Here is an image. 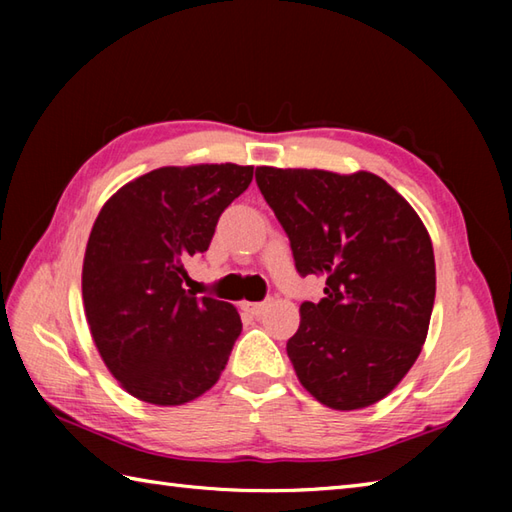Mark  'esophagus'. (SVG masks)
<instances>
[{"instance_id": "34e87169", "label": "esophagus", "mask_w": 512, "mask_h": 512, "mask_svg": "<svg viewBox=\"0 0 512 512\" xmlns=\"http://www.w3.org/2000/svg\"><path fill=\"white\" fill-rule=\"evenodd\" d=\"M242 310L250 317H262L264 310H266V303H259V301H242Z\"/></svg>"}]
</instances>
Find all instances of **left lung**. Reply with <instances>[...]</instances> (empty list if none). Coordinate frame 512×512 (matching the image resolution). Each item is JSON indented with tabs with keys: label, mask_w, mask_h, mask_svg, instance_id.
Segmentation results:
<instances>
[{
	"label": "left lung",
	"mask_w": 512,
	"mask_h": 512,
	"mask_svg": "<svg viewBox=\"0 0 512 512\" xmlns=\"http://www.w3.org/2000/svg\"><path fill=\"white\" fill-rule=\"evenodd\" d=\"M297 273L325 279L286 343L299 383L325 407L374 405L416 363L436 299L431 237L402 195L369 171L257 167Z\"/></svg>",
	"instance_id": "left-lung-1"
}]
</instances>
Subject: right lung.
Returning <instances> with one entry per match:
<instances>
[{
    "instance_id": "obj_1",
    "label": "right lung",
    "mask_w": 512,
    "mask_h": 512,
    "mask_svg": "<svg viewBox=\"0 0 512 512\" xmlns=\"http://www.w3.org/2000/svg\"><path fill=\"white\" fill-rule=\"evenodd\" d=\"M253 167L145 173L105 202L83 259V306L112 376L134 398L173 407L209 391L242 332L231 303L182 288L184 264L209 248L217 220Z\"/></svg>"
}]
</instances>
